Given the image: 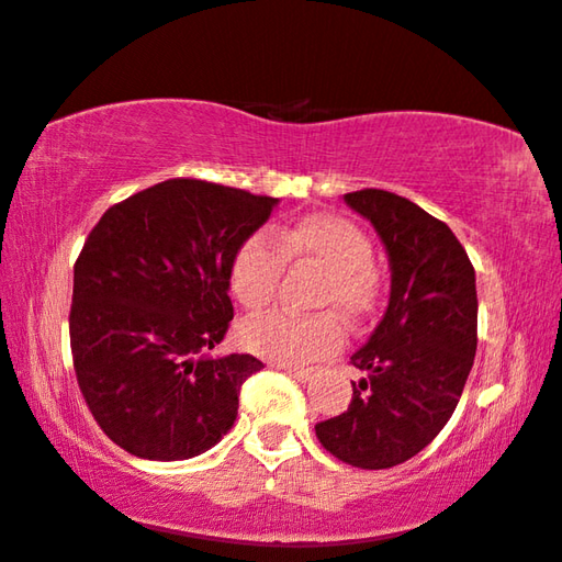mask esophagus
I'll return each instance as SVG.
<instances>
[{
  "mask_svg": "<svg viewBox=\"0 0 562 562\" xmlns=\"http://www.w3.org/2000/svg\"><path fill=\"white\" fill-rule=\"evenodd\" d=\"M274 368H278V370H284V372H288L290 378H295L297 382H307L310 378H313V370H307V368H297V364H290V362H274Z\"/></svg>",
  "mask_w": 562,
  "mask_h": 562,
  "instance_id": "obj_1",
  "label": "esophagus"
}]
</instances>
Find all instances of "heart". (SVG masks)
<instances>
[{
    "label": "heart",
    "instance_id": "heart-1",
    "mask_svg": "<svg viewBox=\"0 0 562 562\" xmlns=\"http://www.w3.org/2000/svg\"><path fill=\"white\" fill-rule=\"evenodd\" d=\"M252 233L229 262V290L239 305L260 313L278 295L284 262L313 265L325 272L317 305L335 307L347 319H360L375 307L380 282L372 270V245L358 225L337 215H307L274 233ZM239 340L262 358L310 364L337 350L345 329L333 313H270L249 319Z\"/></svg>",
    "mask_w": 562,
    "mask_h": 562
}]
</instances>
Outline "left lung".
<instances>
[{"label":"left lung","mask_w":562,"mask_h":562,"mask_svg":"<svg viewBox=\"0 0 562 562\" xmlns=\"http://www.w3.org/2000/svg\"><path fill=\"white\" fill-rule=\"evenodd\" d=\"M375 227L390 262L385 315L350 362L342 415L315 425L337 460L385 470L417 456L456 413L477 350L475 270L445 222L385 190L345 194Z\"/></svg>","instance_id":"8db88e82"}]
</instances>
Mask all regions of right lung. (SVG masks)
Segmentation results:
<instances>
[{"label":"right lung","mask_w":562,"mask_h":562,"mask_svg":"<svg viewBox=\"0 0 562 562\" xmlns=\"http://www.w3.org/2000/svg\"><path fill=\"white\" fill-rule=\"evenodd\" d=\"M280 200L167 180L114 204L75 265L69 340L106 438L145 460H190L237 420L252 355L210 350L233 319L229 262Z\"/></svg>","instance_id":"1"}]
</instances>
